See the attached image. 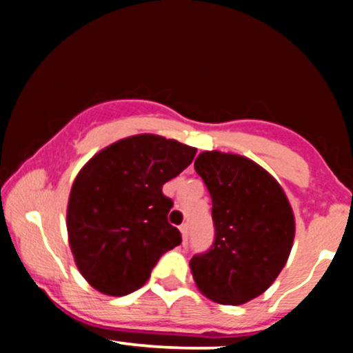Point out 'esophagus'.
Segmentation results:
<instances>
[{
	"instance_id": "34e87169",
	"label": "esophagus",
	"mask_w": 353,
	"mask_h": 353,
	"mask_svg": "<svg viewBox=\"0 0 353 353\" xmlns=\"http://www.w3.org/2000/svg\"><path fill=\"white\" fill-rule=\"evenodd\" d=\"M179 230H181V234H182V242H188V237H189V225L188 224H182L181 228H179Z\"/></svg>"
}]
</instances>
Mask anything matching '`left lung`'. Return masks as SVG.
Wrapping results in <instances>:
<instances>
[{"mask_svg": "<svg viewBox=\"0 0 353 353\" xmlns=\"http://www.w3.org/2000/svg\"><path fill=\"white\" fill-rule=\"evenodd\" d=\"M194 169L212 199L216 239L190 259L194 282L210 301L241 305L264 294L292 250L295 217L274 176L239 154L204 151Z\"/></svg>", "mask_w": 353, "mask_h": 353, "instance_id": "obj_1", "label": "left lung"}]
</instances>
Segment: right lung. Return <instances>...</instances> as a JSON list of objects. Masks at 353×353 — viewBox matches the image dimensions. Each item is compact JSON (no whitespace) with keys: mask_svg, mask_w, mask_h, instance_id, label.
Here are the masks:
<instances>
[{"mask_svg":"<svg viewBox=\"0 0 353 353\" xmlns=\"http://www.w3.org/2000/svg\"><path fill=\"white\" fill-rule=\"evenodd\" d=\"M196 148L157 134L124 137L81 168L66 210L68 239L78 270L104 295L143 287L152 267L181 244L168 222L172 201L163 185L179 176Z\"/></svg>","mask_w":353,"mask_h":353,"instance_id":"add662e5","label":"right lung"}]
</instances>
